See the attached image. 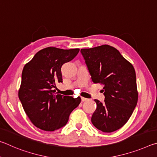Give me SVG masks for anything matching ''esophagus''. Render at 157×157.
I'll return each mask as SVG.
<instances>
[{
    "instance_id": "34e87169",
    "label": "esophagus",
    "mask_w": 157,
    "mask_h": 157,
    "mask_svg": "<svg viewBox=\"0 0 157 157\" xmlns=\"http://www.w3.org/2000/svg\"><path fill=\"white\" fill-rule=\"evenodd\" d=\"M81 100H82V102H85V101L88 100V99H87V98H83V97L81 98Z\"/></svg>"
}]
</instances>
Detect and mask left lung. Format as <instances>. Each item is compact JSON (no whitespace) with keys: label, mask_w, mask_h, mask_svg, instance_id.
I'll use <instances>...</instances> for the list:
<instances>
[{"label":"left lung","mask_w":157,"mask_h":157,"mask_svg":"<svg viewBox=\"0 0 157 157\" xmlns=\"http://www.w3.org/2000/svg\"><path fill=\"white\" fill-rule=\"evenodd\" d=\"M81 53L93 82L104 85L105 102L94 100L97 108L92 123L103 132L116 131L128 121L137 104L134 68L118 50L109 45L81 49Z\"/></svg>","instance_id":"obj_1"}]
</instances>
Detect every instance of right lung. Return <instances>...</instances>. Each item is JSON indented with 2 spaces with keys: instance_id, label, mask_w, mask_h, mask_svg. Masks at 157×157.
<instances>
[{
  "instance_id": "add662e5",
  "label": "right lung",
  "mask_w": 157,
  "mask_h": 157,
  "mask_svg": "<svg viewBox=\"0 0 157 157\" xmlns=\"http://www.w3.org/2000/svg\"><path fill=\"white\" fill-rule=\"evenodd\" d=\"M79 51V48L48 47L36 52L23 68L18 98L38 128L52 132L66 125L71 113L80 103V97L56 95L54 89L57 83L62 82V65L74 59Z\"/></svg>"
}]
</instances>
